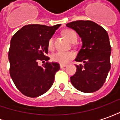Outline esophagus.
Listing matches in <instances>:
<instances>
[{"label":"esophagus","mask_w":120,"mask_h":120,"mask_svg":"<svg viewBox=\"0 0 120 120\" xmlns=\"http://www.w3.org/2000/svg\"><path fill=\"white\" fill-rule=\"evenodd\" d=\"M67 66V64H60V66L61 68H64V67H66Z\"/></svg>","instance_id":"34e87169"}]
</instances>
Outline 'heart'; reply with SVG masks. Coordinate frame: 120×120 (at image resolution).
<instances>
[{
	"label": "heart",
	"mask_w": 120,
	"mask_h": 120,
	"mask_svg": "<svg viewBox=\"0 0 120 120\" xmlns=\"http://www.w3.org/2000/svg\"><path fill=\"white\" fill-rule=\"evenodd\" d=\"M64 36L66 37L71 43H75L77 39V35L76 32L72 29H67L63 32ZM49 49L52 50L54 48L53 37H50L47 43ZM75 57V54L72 52H62L58 51L52 55V60L54 62L60 64H67Z\"/></svg>",
	"instance_id": "obj_1"
}]
</instances>
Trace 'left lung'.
Returning <instances> with one entry per match:
<instances>
[{"instance_id":"obj_1","label":"left lung","mask_w":120,"mask_h":120,"mask_svg":"<svg viewBox=\"0 0 120 120\" xmlns=\"http://www.w3.org/2000/svg\"><path fill=\"white\" fill-rule=\"evenodd\" d=\"M80 36L83 45L75 58L83 64L76 65V72L70 77L77 90L93 93L105 83L110 70L111 46L107 31L92 21L78 20L66 24Z\"/></svg>"}]
</instances>
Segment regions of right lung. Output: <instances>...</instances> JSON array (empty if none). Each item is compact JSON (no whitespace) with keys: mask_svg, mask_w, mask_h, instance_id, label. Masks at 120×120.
I'll return each mask as SVG.
<instances>
[{"mask_svg":"<svg viewBox=\"0 0 120 120\" xmlns=\"http://www.w3.org/2000/svg\"><path fill=\"white\" fill-rule=\"evenodd\" d=\"M60 26L27 25L12 37L8 52L10 75L17 89L27 97H37L53 84L60 67L57 62H48L47 43ZM39 60L47 62L39 67Z\"/></svg>","mask_w":120,"mask_h":120,"instance_id":"1","label":"right lung"}]
</instances>
